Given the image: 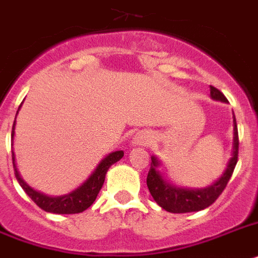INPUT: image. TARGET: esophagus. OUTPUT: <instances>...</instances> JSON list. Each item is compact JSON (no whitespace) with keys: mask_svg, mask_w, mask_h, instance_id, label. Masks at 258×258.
<instances>
[{"mask_svg":"<svg viewBox=\"0 0 258 258\" xmlns=\"http://www.w3.org/2000/svg\"><path fill=\"white\" fill-rule=\"evenodd\" d=\"M152 143V136L149 135H136L135 138V144H146V146H148V144H151Z\"/></svg>","mask_w":258,"mask_h":258,"instance_id":"obj_1","label":"esophagus"}]
</instances>
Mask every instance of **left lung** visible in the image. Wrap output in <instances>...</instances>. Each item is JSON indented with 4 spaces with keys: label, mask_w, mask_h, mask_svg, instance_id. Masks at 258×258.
<instances>
[{
    "label": "left lung",
    "mask_w": 258,
    "mask_h": 258,
    "mask_svg": "<svg viewBox=\"0 0 258 258\" xmlns=\"http://www.w3.org/2000/svg\"><path fill=\"white\" fill-rule=\"evenodd\" d=\"M210 94L214 99H219L223 102H227V98L224 97L219 89L215 86L210 85ZM237 156H239V133H237V125H236V119H233V153L229 160L227 169L224 170L223 176L220 177L215 183L206 187V189L199 190H187V189H177L174 186L168 185L162 179L160 173L156 170L159 161L155 157H151V168H149L148 176H147V186H148L149 192L153 197L159 206L162 209L174 214L192 213V211H199V210L206 209L211 206L216 199L226 189L229 178L232 176L233 169H235L236 162H237Z\"/></svg>",
    "instance_id": "8db88e82"
}]
</instances>
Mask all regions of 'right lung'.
Here are the masks:
<instances>
[{"mask_svg": "<svg viewBox=\"0 0 258 258\" xmlns=\"http://www.w3.org/2000/svg\"><path fill=\"white\" fill-rule=\"evenodd\" d=\"M21 107V106H19ZM19 110V109H18ZM18 114V111H17ZM17 118V115H15ZM14 127H15V120L13 123L12 128V138L14 136ZM123 151H116V152L110 153L107 157L99 162V165L97 166V169L93 172V174L86 179V182L82 183L79 189H76L75 191L69 192L67 196L62 197H47L44 194L32 190L27 183L21 178L19 176L17 165H15V156L14 152L12 151V159H13V166H14V173L15 177L18 179L19 185L22 186V189L25 190L26 194L38 205L39 207L47 213H53V214H79L85 211L86 209L92 206L93 202L96 201L97 196H98L99 190L102 189V185L105 182L106 173L109 170L110 166L112 164H115L116 161L123 157Z\"/></svg>", "mask_w": 258, "mask_h": 258, "instance_id": "right-lung-1", "label": "right lung"}]
</instances>
